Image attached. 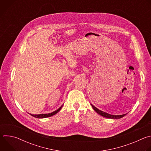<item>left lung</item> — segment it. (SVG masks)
Masks as SVG:
<instances>
[{
    "mask_svg": "<svg viewBox=\"0 0 151 151\" xmlns=\"http://www.w3.org/2000/svg\"><path fill=\"white\" fill-rule=\"evenodd\" d=\"M92 107L93 108V109L98 114H99L100 115L103 116V117H105V118H110V119H119V118H121L122 117H124V116H125L127 114H123V115H111V114H107L106 112H104L102 111H100L99 110V109H97L96 107H95L94 105H93L92 104H91Z\"/></svg>",
    "mask_w": 151,
    "mask_h": 151,
    "instance_id": "left-lung-1",
    "label": "left lung"
}]
</instances>
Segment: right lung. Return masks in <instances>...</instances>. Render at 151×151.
Wrapping results in <instances>:
<instances>
[{
    "label": "right lung",
    "mask_w": 151,
    "mask_h": 151,
    "mask_svg": "<svg viewBox=\"0 0 151 151\" xmlns=\"http://www.w3.org/2000/svg\"><path fill=\"white\" fill-rule=\"evenodd\" d=\"M63 106V104H62L58 109H57L56 111H55L51 113H50V114H38V115H33V114H30V115L33 117L36 118H45L47 117H50V116H52L55 115L56 114H57L61 110Z\"/></svg>",
    "instance_id": "add662e5"
}]
</instances>
